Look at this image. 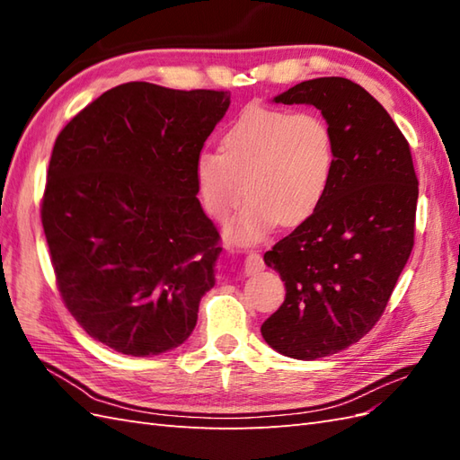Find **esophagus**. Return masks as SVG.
Here are the masks:
<instances>
[{
	"label": "esophagus",
	"instance_id": "obj_1",
	"mask_svg": "<svg viewBox=\"0 0 460 460\" xmlns=\"http://www.w3.org/2000/svg\"><path fill=\"white\" fill-rule=\"evenodd\" d=\"M262 269H265V261H262V257L259 255V252H249L247 259H245V275L251 277V275H257V272H261Z\"/></svg>",
	"mask_w": 460,
	"mask_h": 460
}]
</instances>
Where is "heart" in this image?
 Wrapping results in <instances>:
<instances>
[{
    "mask_svg": "<svg viewBox=\"0 0 460 460\" xmlns=\"http://www.w3.org/2000/svg\"><path fill=\"white\" fill-rule=\"evenodd\" d=\"M336 134L316 112L249 104L221 134V152L203 150L193 164L205 213L227 221L235 243H252L277 227L308 221L330 191L336 170Z\"/></svg>",
    "mask_w": 460,
    "mask_h": 460,
    "instance_id": "1",
    "label": "heart"
}]
</instances>
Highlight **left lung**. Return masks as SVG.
<instances>
[{
	"label": "left lung",
	"instance_id": "obj_1",
	"mask_svg": "<svg viewBox=\"0 0 460 460\" xmlns=\"http://www.w3.org/2000/svg\"><path fill=\"white\" fill-rule=\"evenodd\" d=\"M275 102L316 106L336 134L324 203L265 252L287 298L261 334L282 356L318 359L356 344L384 314L413 249L419 181L405 136L359 84L322 76Z\"/></svg>",
	"mask_w": 460,
	"mask_h": 460
}]
</instances>
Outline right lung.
I'll return each instance as SVG.
<instances>
[{"instance_id": "right-lung-1", "label": "right lung", "mask_w": 460, "mask_h": 460, "mask_svg": "<svg viewBox=\"0 0 460 460\" xmlns=\"http://www.w3.org/2000/svg\"><path fill=\"white\" fill-rule=\"evenodd\" d=\"M229 104L227 91L126 83L57 136L41 201L57 287L114 351L158 356L195 328L221 247L193 164Z\"/></svg>"}]
</instances>
